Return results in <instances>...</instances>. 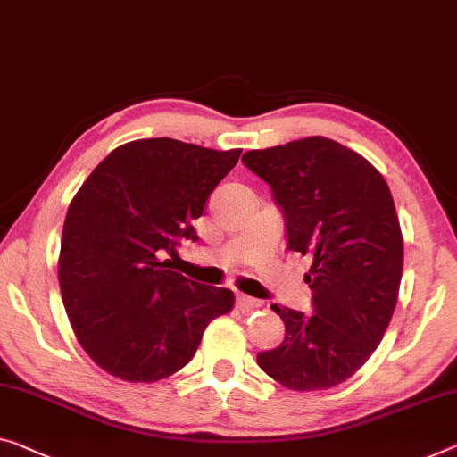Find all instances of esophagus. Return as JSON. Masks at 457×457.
Returning <instances> with one entry per match:
<instances>
[{"mask_svg":"<svg viewBox=\"0 0 457 457\" xmlns=\"http://www.w3.org/2000/svg\"><path fill=\"white\" fill-rule=\"evenodd\" d=\"M262 306V302L251 298V296H245V294H237V308L243 312H249V311H255V308Z\"/></svg>","mask_w":457,"mask_h":457,"instance_id":"obj_1","label":"esophagus"}]
</instances>
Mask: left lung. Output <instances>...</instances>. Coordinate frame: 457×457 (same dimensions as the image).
Instances as JSON below:
<instances>
[{
    "label": "left lung",
    "mask_w": 457,
    "mask_h": 457,
    "mask_svg": "<svg viewBox=\"0 0 457 457\" xmlns=\"http://www.w3.org/2000/svg\"><path fill=\"white\" fill-rule=\"evenodd\" d=\"M243 163L271 186L287 247L312 259L314 312L273 304L286 337L257 353L259 368L290 390L333 388L380 345L398 300L404 245L390 187L366 157L325 137L247 151Z\"/></svg>",
    "instance_id": "obj_1"
}]
</instances>
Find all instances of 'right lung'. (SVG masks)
<instances>
[{
    "label": "right lung",
    "mask_w": 457,
    "mask_h": 457,
    "mask_svg": "<svg viewBox=\"0 0 457 457\" xmlns=\"http://www.w3.org/2000/svg\"><path fill=\"white\" fill-rule=\"evenodd\" d=\"M241 149L175 138L116 146L69 204L59 253L62 304L79 345L104 371L151 384L192 360L204 328L233 311L227 287L195 284L165 255L204 214Z\"/></svg>",
    "instance_id": "add662e5"
}]
</instances>
